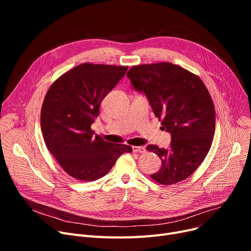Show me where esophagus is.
I'll list each match as a JSON object with an SVG mask.
<instances>
[{
	"mask_svg": "<svg viewBox=\"0 0 251 251\" xmlns=\"http://www.w3.org/2000/svg\"><path fill=\"white\" fill-rule=\"evenodd\" d=\"M132 151H134V152H140V153H143V152H146V148L144 147H132Z\"/></svg>",
	"mask_w": 251,
	"mask_h": 251,
	"instance_id": "34e87169",
	"label": "esophagus"
}]
</instances>
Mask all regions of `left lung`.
I'll return each instance as SVG.
<instances>
[{
  "label": "left lung",
  "instance_id": "8db88e82",
  "mask_svg": "<svg viewBox=\"0 0 251 251\" xmlns=\"http://www.w3.org/2000/svg\"><path fill=\"white\" fill-rule=\"evenodd\" d=\"M127 76L172 135L168 149L147 147L162 161L151 178L163 185L185 180L204 160L215 134L216 111L207 88L199 76L170 62L133 66Z\"/></svg>",
  "mask_w": 251,
  "mask_h": 251
}]
</instances>
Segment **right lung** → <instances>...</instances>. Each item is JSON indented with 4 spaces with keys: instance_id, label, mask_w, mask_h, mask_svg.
I'll list each match as a JSON object with an SVG mask.
<instances>
[{
    "instance_id": "obj_1",
    "label": "right lung",
    "mask_w": 251,
    "mask_h": 251,
    "mask_svg": "<svg viewBox=\"0 0 251 251\" xmlns=\"http://www.w3.org/2000/svg\"><path fill=\"white\" fill-rule=\"evenodd\" d=\"M127 69L128 66L83 63L61 75L45 97L41 127L46 146L65 172L79 181L103 177L119 156L132 151L127 144L95 136L90 127L102 100Z\"/></svg>"
}]
</instances>
